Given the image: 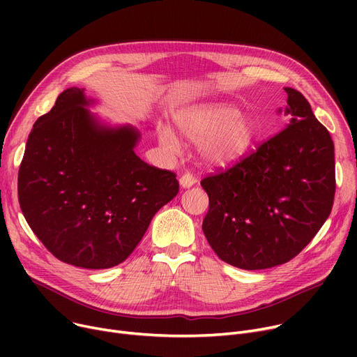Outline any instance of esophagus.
<instances>
[{
    "label": "esophagus",
    "instance_id": "1",
    "mask_svg": "<svg viewBox=\"0 0 357 357\" xmlns=\"http://www.w3.org/2000/svg\"><path fill=\"white\" fill-rule=\"evenodd\" d=\"M197 182L195 176L192 174H183L181 178H179V185L182 186V188H191V186Z\"/></svg>",
    "mask_w": 357,
    "mask_h": 357
}]
</instances>
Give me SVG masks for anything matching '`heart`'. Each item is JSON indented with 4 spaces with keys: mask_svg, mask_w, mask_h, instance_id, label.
I'll use <instances>...</instances> for the list:
<instances>
[{
    "mask_svg": "<svg viewBox=\"0 0 357 357\" xmlns=\"http://www.w3.org/2000/svg\"><path fill=\"white\" fill-rule=\"evenodd\" d=\"M174 124L183 139L199 144L202 162L226 166L238 162L257 139L255 119L230 104H199L174 114ZM160 143L175 152L176 139L169 128L159 131Z\"/></svg>",
    "mask_w": 357,
    "mask_h": 357,
    "instance_id": "heart-1",
    "label": "heart"
}]
</instances>
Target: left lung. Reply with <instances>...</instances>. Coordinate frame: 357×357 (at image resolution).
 <instances>
[{"mask_svg": "<svg viewBox=\"0 0 357 357\" xmlns=\"http://www.w3.org/2000/svg\"><path fill=\"white\" fill-rule=\"evenodd\" d=\"M285 91L288 124L229 171L201 181L210 198L204 234L221 260L240 269L287 264L331 213V136L301 92Z\"/></svg>", "mask_w": 357, "mask_h": 357, "instance_id": "8db88e82", "label": "left lung"}]
</instances>
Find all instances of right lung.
Returning <instances> with one entry per match:
<instances>
[{
  "mask_svg": "<svg viewBox=\"0 0 357 357\" xmlns=\"http://www.w3.org/2000/svg\"><path fill=\"white\" fill-rule=\"evenodd\" d=\"M84 88L65 89L34 123L18 171L30 229L65 264L107 269L124 261L179 183L135 152L139 130L107 126Z\"/></svg>",
  "mask_w": 357,
  "mask_h": 357,
  "instance_id": "obj_1",
  "label": "right lung"
}]
</instances>
